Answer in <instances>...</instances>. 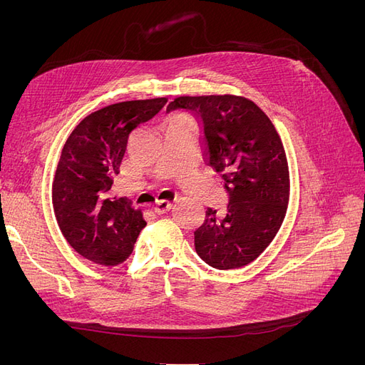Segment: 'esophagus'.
<instances>
[{"mask_svg": "<svg viewBox=\"0 0 365 365\" xmlns=\"http://www.w3.org/2000/svg\"><path fill=\"white\" fill-rule=\"evenodd\" d=\"M170 208H172L170 201H158L155 204V207H153V212H155L157 215H164V213H168Z\"/></svg>", "mask_w": 365, "mask_h": 365, "instance_id": "34e87169", "label": "esophagus"}]
</instances>
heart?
Instances as JSON below:
<instances>
[{"label":"heart","instance_id":"obj_1","mask_svg":"<svg viewBox=\"0 0 365 365\" xmlns=\"http://www.w3.org/2000/svg\"><path fill=\"white\" fill-rule=\"evenodd\" d=\"M182 121H187V120H185V118H176V120L172 121V125H173V123H182Z\"/></svg>","mask_w":365,"mask_h":365}]
</instances>
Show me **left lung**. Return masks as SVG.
Returning <instances> with one entry per match:
<instances>
[{
    "instance_id": "8db88e82",
    "label": "left lung",
    "mask_w": 365,
    "mask_h": 365,
    "mask_svg": "<svg viewBox=\"0 0 365 365\" xmlns=\"http://www.w3.org/2000/svg\"><path fill=\"white\" fill-rule=\"evenodd\" d=\"M190 111L200 120L208 165L222 173L228 205L207 208L195 250L216 269L245 267L260 256L284 219L289 170L282 140L268 115L245 97L184 96L165 113Z\"/></svg>"
}]
</instances>
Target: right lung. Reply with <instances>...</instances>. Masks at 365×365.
<instances>
[{
    "label": "right lung",
    "mask_w": 365,
    "mask_h": 365,
    "mask_svg": "<svg viewBox=\"0 0 365 365\" xmlns=\"http://www.w3.org/2000/svg\"><path fill=\"white\" fill-rule=\"evenodd\" d=\"M165 97L105 106L85 117L63 145L53 181V208L63 237L82 257L105 267L125 262L146 227L132 201L111 197L128 140Z\"/></svg>",
    "instance_id": "obj_1"
}]
</instances>
